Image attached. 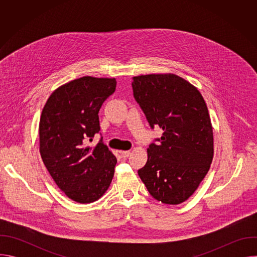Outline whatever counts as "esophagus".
<instances>
[{
	"label": "esophagus",
	"instance_id": "obj_1",
	"mask_svg": "<svg viewBox=\"0 0 257 257\" xmlns=\"http://www.w3.org/2000/svg\"><path fill=\"white\" fill-rule=\"evenodd\" d=\"M121 155H122V157L124 159H127L131 155V153L129 151H124V152H121Z\"/></svg>",
	"mask_w": 257,
	"mask_h": 257
}]
</instances>
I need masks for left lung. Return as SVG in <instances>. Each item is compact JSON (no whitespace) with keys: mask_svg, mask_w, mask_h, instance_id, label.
Listing matches in <instances>:
<instances>
[{"mask_svg":"<svg viewBox=\"0 0 257 257\" xmlns=\"http://www.w3.org/2000/svg\"><path fill=\"white\" fill-rule=\"evenodd\" d=\"M132 88L151 127L164 130L138 175L154 198L180 204L195 192L213 158L206 103L195 86L171 73L135 76Z\"/></svg>","mask_w":257,"mask_h":257,"instance_id":"8db88e82","label":"left lung"}]
</instances>
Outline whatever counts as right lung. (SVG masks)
<instances>
[{
    "mask_svg": "<svg viewBox=\"0 0 257 257\" xmlns=\"http://www.w3.org/2000/svg\"><path fill=\"white\" fill-rule=\"evenodd\" d=\"M115 78L84 76L58 87L48 98L40 120V153L58 187L72 200L90 203L100 198L113 180L116 157L99 132L98 112L115 92Z\"/></svg>",
    "mask_w": 257,
    "mask_h": 257,
    "instance_id": "obj_1",
    "label": "right lung"
}]
</instances>
